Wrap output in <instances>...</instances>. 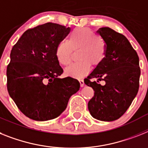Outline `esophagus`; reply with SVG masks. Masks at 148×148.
Masks as SVG:
<instances>
[{
	"label": "esophagus",
	"instance_id": "obj_1",
	"mask_svg": "<svg viewBox=\"0 0 148 148\" xmlns=\"http://www.w3.org/2000/svg\"><path fill=\"white\" fill-rule=\"evenodd\" d=\"M79 82H80V85L81 87H83V86H84V80H82V79H80L79 80Z\"/></svg>",
	"mask_w": 148,
	"mask_h": 148
}]
</instances>
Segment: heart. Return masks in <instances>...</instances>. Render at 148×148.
<instances>
[{
    "instance_id": "1",
    "label": "heart",
    "mask_w": 148,
    "mask_h": 148,
    "mask_svg": "<svg viewBox=\"0 0 148 148\" xmlns=\"http://www.w3.org/2000/svg\"><path fill=\"white\" fill-rule=\"evenodd\" d=\"M79 49L77 59L65 68V74L74 78H81L87 74L91 64L97 66L105 59L106 44L104 40L97 36L91 29L77 28L71 32L68 41H60L56 48V57L60 64L70 63L72 49Z\"/></svg>"
}]
</instances>
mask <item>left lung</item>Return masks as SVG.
<instances>
[{"label": "left lung", "mask_w": 148, "mask_h": 148, "mask_svg": "<svg viewBox=\"0 0 148 148\" xmlns=\"http://www.w3.org/2000/svg\"><path fill=\"white\" fill-rule=\"evenodd\" d=\"M97 32L105 42L106 55L84 83L95 91L88 102L92 116L109 122L123 115L137 95L141 74L139 58L124 35L108 27ZM101 80L106 82L104 86L97 84Z\"/></svg>", "instance_id": "8db88e82"}]
</instances>
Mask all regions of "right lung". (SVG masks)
I'll return each instance as SVG.
<instances>
[{
	"label": "right lung",
	"mask_w": 148,
	"mask_h": 148,
	"mask_svg": "<svg viewBox=\"0 0 148 148\" xmlns=\"http://www.w3.org/2000/svg\"><path fill=\"white\" fill-rule=\"evenodd\" d=\"M69 32V27L47 22L27 30L12 48L7 68V90L30 119L56 118L80 89L76 79L59 77L63 69L56 57V48Z\"/></svg>",
	"instance_id": "add662e5"
}]
</instances>
